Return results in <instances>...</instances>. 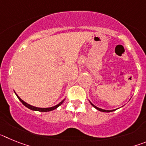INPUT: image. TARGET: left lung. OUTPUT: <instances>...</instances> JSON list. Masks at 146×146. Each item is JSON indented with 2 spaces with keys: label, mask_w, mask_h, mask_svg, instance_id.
<instances>
[{
  "label": "left lung",
  "mask_w": 146,
  "mask_h": 146,
  "mask_svg": "<svg viewBox=\"0 0 146 146\" xmlns=\"http://www.w3.org/2000/svg\"><path fill=\"white\" fill-rule=\"evenodd\" d=\"M91 105H92L93 107H94V108H96V110H99V111H101V112L110 113V112H113V111H114V110H103V109H101V108H97V107H96V106H95V105H94V104H93L91 102Z\"/></svg>",
  "instance_id": "obj_1"
}]
</instances>
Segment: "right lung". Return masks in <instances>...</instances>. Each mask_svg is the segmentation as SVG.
I'll use <instances>...</instances> for the list:
<instances>
[{
	"label": "right lung",
	"mask_w": 146,
	"mask_h": 146,
	"mask_svg": "<svg viewBox=\"0 0 146 146\" xmlns=\"http://www.w3.org/2000/svg\"><path fill=\"white\" fill-rule=\"evenodd\" d=\"M16 94V93H15ZM17 95V94H16ZM17 98L19 99V100H20V102H21L22 103H23L24 105H25L26 108H28V109L31 110H35V111H39V112H49V111H52V110H53L56 109V108H58V107H59L60 105V104H63V102H64V100L65 99H64V100H62L61 102H60L59 104H58L57 105H55V106L54 107H51V108H36V107H34V106H32V105H31V104H28V103L25 102L23 101V100H22L21 99H20V97H19V96H17Z\"/></svg>",
	"instance_id": "add662e5"
}]
</instances>
